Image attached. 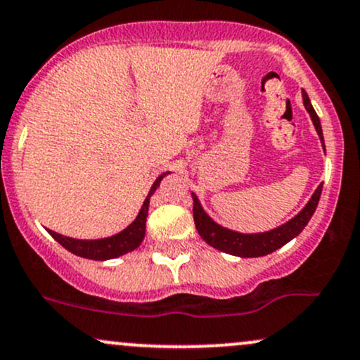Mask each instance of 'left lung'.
Returning <instances> with one entry per match:
<instances>
[{"mask_svg":"<svg viewBox=\"0 0 360 360\" xmlns=\"http://www.w3.org/2000/svg\"><path fill=\"white\" fill-rule=\"evenodd\" d=\"M302 101L304 108L309 112L313 124L318 131L319 140H321L323 148H325V140H323V129L321 122H319L318 114L313 105H311L309 97L302 90ZM323 184H319L318 189L313 193L311 200L307 201L306 207L302 208L294 219H290L289 222L282 224L280 227L271 229L266 232H258V234H243V232L231 231V229H225L222 225L213 222L207 212L201 207L198 196L195 193H191L193 196V219H195L196 231L201 236V239L207 244H210L215 250L227 252L232 256H240V258H258V256H266L270 252L278 250V248L285 246L289 240H292L295 236H299L302 232V229L306 227L307 222L311 220L313 213L318 207L319 196H321Z\"/></svg>","mask_w":360,"mask_h":360,"instance_id":"obj_1","label":"left lung"}]
</instances>
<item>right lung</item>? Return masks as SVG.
<instances>
[{"instance_id": "1", "label": "right lung", "mask_w": 360, "mask_h": 360, "mask_svg": "<svg viewBox=\"0 0 360 360\" xmlns=\"http://www.w3.org/2000/svg\"><path fill=\"white\" fill-rule=\"evenodd\" d=\"M167 174L169 172H164L157 177L155 183H153L152 188H150L143 205H141L140 212H138L136 219L133 220L124 231H121L120 234H114L110 236V238H104V239H73V238H66V236L58 234V232L54 231H49V229H47V232H49V234L53 236V238L56 239L65 250L73 252V255L80 256V258L97 259V262H105V259L117 258V256H122L126 255V252L136 250L145 238V224H147L150 196L157 191V188L160 186V181L164 179Z\"/></svg>"}]
</instances>
